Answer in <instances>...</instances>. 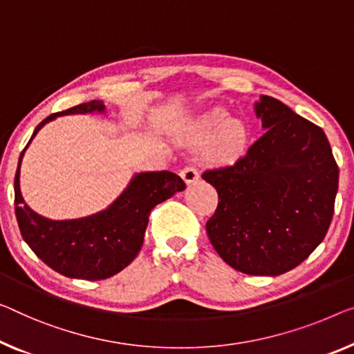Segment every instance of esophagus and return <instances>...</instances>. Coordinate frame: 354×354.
I'll list each match as a JSON object with an SVG mask.
<instances>
[{"mask_svg":"<svg viewBox=\"0 0 354 354\" xmlns=\"http://www.w3.org/2000/svg\"><path fill=\"white\" fill-rule=\"evenodd\" d=\"M179 175H181V178H183V181L187 184V186H191V184H194V183H197L198 181V171L195 170L194 167H186L184 168V170H181V173H179Z\"/></svg>","mask_w":354,"mask_h":354,"instance_id":"34e87169","label":"esophagus"}]
</instances>
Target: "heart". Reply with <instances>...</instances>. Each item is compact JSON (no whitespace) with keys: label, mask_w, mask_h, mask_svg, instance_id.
I'll return each mask as SVG.
<instances>
[{"label":"heart","mask_w":354,"mask_h":354,"mask_svg":"<svg viewBox=\"0 0 354 354\" xmlns=\"http://www.w3.org/2000/svg\"><path fill=\"white\" fill-rule=\"evenodd\" d=\"M251 131L246 122L232 119L224 108H214L184 130L181 143L192 149L205 146V159L218 165H229L246 154Z\"/></svg>","instance_id":"1"}]
</instances>
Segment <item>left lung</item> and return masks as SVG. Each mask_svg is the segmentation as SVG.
<instances>
[{"label": "left lung", "mask_w": 354, "mask_h": 354, "mask_svg": "<svg viewBox=\"0 0 354 354\" xmlns=\"http://www.w3.org/2000/svg\"><path fill=\"white\" fill-rule=\"evenodd\" d=\"M254 113L266 133L245 157L202 175L219 195L207 234L232 268L277 277L324 240L339 167L323 129L286 104L261 95Z\"/></svg>", "instance_id": "left-lung-1"}]
</instances>
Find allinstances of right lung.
Here are the masks:
<instances>
[{"label":"right lung","instance_id":"obj_1","mask_svg":"<svg viewBox=\"0 0 354 354\" xmlns=\"http://www.w3.org/2000/svg\"><path fill=\"white\" fill-rule=\"evenodd\" d=\"M104 113L102 100H92L46 118L20 154L14 179L15 218L25 243L52 270L88 281L124 270L143 246L152 208L186 189L183 179L171 171H141L131 176L106 208L84 218L49 219L31 209L20 192V165L38 131L60 115Z\"/></svg>","mask_w":354,"mask_h":354}]
</instances>
